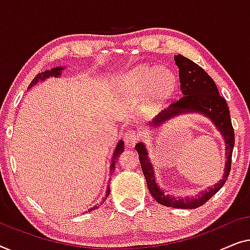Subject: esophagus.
<instances>
[{"mask_svg":"<svg viewBox=\"0 0 250 250\" xmlns=\"http://www.w3.org/2000/svg\"><path fill=\"white\" fill-rule=\"evenodd\" d=\"M139 140V133L135 130H128L125 135V144L128 147L133 146Z\"/></svg>","mask_w":250,"mask_h":250,"instance_id":"34e87169","label":"esophagus"}]
</instances>
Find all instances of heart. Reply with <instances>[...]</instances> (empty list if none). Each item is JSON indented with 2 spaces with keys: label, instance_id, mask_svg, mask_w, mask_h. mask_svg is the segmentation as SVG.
I'll list each match as a JSON object with an SVG mask.
<instances>
[{
  "label": "heart",
  "instance_id": "obj_1",
  "mask_svg": "<svg viewBox=\"0 0 250 250\" xmlns=\"http://www.w3.org/2000/svg\"><path fill=\"white\" fill-rule=\"evenodd\" d=\"M126 85L135 93H145L152 88L154 101L163 102L174 89V79L170 72L152 66H140L130 72Z\"/></svg>",
  "mask_w": 250,
  "mask_h": 250
}]
</instances>
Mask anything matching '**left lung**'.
Listing matches in <instances>:
<instances>
[{
  "label": "left lung",
  "instance_id": "obj_1",
  "mask_svg": "<svg viewBox=\"0 0 250 250\" xmlns=\"http://www.w3.org/2000/svg\"><path fill=\"white\" fill-rule=\"evenodd\" d=\"M174 60L175 64L179 68V78H180L182 95L167 110L160 113L159 117L152 122V125L156 128V125L163 124L170 118L185 113V112H200V113L207 115L217 126L226 140L227 164L223 179L215 187L202 192L197 197L175 198V197L165 195L164 191L156 184L153 167L149 159L147 157L145 145L143 143H138L135 148L139 155L140 165H142L143 173L146 178L147 187L156 202L167 207L191 209L204 205L207 200L212 198L223 187L224 182L229 177L232 163V152H233L234 146V130L231 124L230 111L226 98L221 96L215 83L210 78L208 73L202 66L196 64L195 62L184 55H175Z\"/></svg>",
  "mask_w": 250,
  "mask_h": 250
}]
</instances>
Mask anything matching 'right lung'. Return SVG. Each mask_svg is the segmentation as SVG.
Masks as SVG:
<instances>
[{
    "instance_id": "right-lung-1",
    "label": "right lung",
    "mask_w": 250,
    "mask_h": 250,
    "mask_svg": "<svg viewBox=\"0 0 250 250\" xmlns=\"http://www.w3.org/2000/svg\"><path fill=\"white\" fill-rule=\"evenodd\" d=\"M63 68H61V66H58V68H54V69H52V70H46V71H44V72H42V73H38V75L35 77V78L31 80V83H30V85H29V88L33 85H35V83H36L38 80H44L45 78H48V77H59L60 75H61V70H62ZM124 147H125V144H124V142H122V140H120V142L118 143V146H117V148H115V150H114V154H113V157H112V161H111V165H110V170H111V173L112 172H113V170H114V167H115V162L118 161V157L120 156V154L124 152ZM108 194H110V187H108L107 186V190H106V196L104 197V199H103V202L102 203H104L105 202V199L107 198V196H108ZM102 205V204H101ZM97 206H100V204H98ZM97 206H94V207H91V208L88 210V212H90V210H94V209H96L97 208Z\"/></svg>"
}]
</instances>
